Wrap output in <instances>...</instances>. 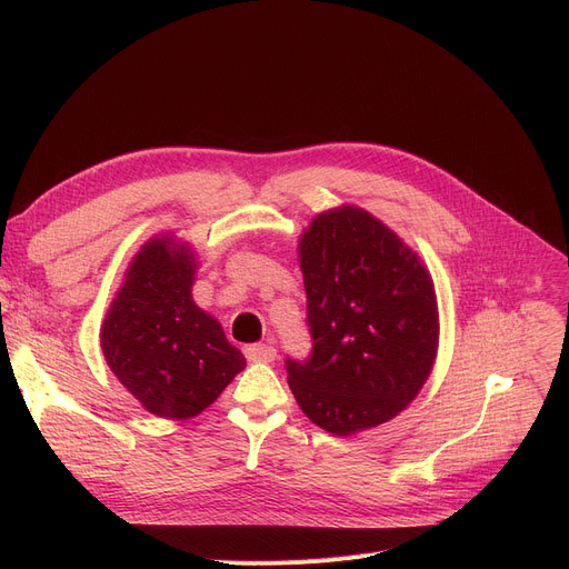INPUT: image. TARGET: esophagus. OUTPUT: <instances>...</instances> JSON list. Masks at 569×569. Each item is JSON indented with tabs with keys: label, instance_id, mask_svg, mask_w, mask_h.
Returning a JSON list of instances; mask_svg holds the SVG:
<instances>
[{
	"label": "esophagus",
	"instance_id": "34e87169",
	"mask_svg": "<svg viewBox=\"0 0 569 569\" xmlns=\"http://www.w3.org/2000/svg\"><path fill=\"white\" fill-rule=\"evenodd\" d=\"M244 355L249 362H272L277 357V348L274 346H267V343H253V346H247L244 348Z\"/></svg>",
	"mask_w": 569,
	"mask_h": 569
}]
</instances>
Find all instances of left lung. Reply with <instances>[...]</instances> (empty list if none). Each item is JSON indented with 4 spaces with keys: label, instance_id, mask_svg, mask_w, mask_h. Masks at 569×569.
I'll list each match as a JSON object with an SVG mask.
<instances>
[{
    "label": "left lung",
    "instance_id": "left-lung-1",
    "mask_svg": "<svg viewBox=\"0 0 569 569\" xmlns=\"http://www.w3.org/2000/svg\"><path fill=\"white\" fill-rule=\"evenodd\" d=\"M313 350L288 360V385L313 425L352 436L408 408L438 355V300L427 264L367 209L339 204L297 244Z\"/></svg>",
    "mask_w": 569,
    "mask_h": 569
}]
</instances>
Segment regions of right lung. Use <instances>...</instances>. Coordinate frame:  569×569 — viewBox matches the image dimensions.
Segmentation results:
<instances>
[{"instance_id":"obj_1","label":"right lung","mask_w":569,"mask_h":569,"mask_svg":"<svg viewBox=\"0 0 569 569\" xmlns=\"http://www.w3.org/2000/svg\"><path fill=\"white\" fill-rule=\"evenodd\" d=\"M198 258L189 242L149 237L129 262L101 325L114 378L163 420H191L247 367L221 322L193 302Z\"/></svg>"}]
</instances>
